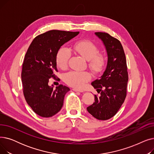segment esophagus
<instances>
[{"label":"esophagus","instance_id":"34e87169","mask_svg":"<svg viewBox=\"0 0 154 154\" xmlns=\"http://www.w3.org/2000/svg\"><path fill=\"white\" fill-rule=\"evenodd\" d=\"M73 91L75 92H83L82 90H80V89H77V88H73Z\"/></svg>","mask_w":154,"mask_h":154}]
</instances>
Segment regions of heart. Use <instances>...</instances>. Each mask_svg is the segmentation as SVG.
<instances>
[{
  "label": "heart",
  "mask_w": 154,
  "mask_h": 154,
  "mask_svg": "<svg viewBox=\"0 0 154 154\" xmlns=\"http://www.w3.org/2000/svg\"><path fill=\"white\" fill-rule=\"evenodd\" d=\"M72 50L87 60L88 67L95 73L102 72L106 66V58L104 55L98 54V47L91 41L81 40L77 42L73 45ZM70 55V52L66 47H62L59 50L56 62L60 69H66ZM91 79V74L87 71H70L64 76L65 82L69 85L77 88L83 87Z\"/></svg>",
  "instance_id": "heart-1"
}]
</instances>
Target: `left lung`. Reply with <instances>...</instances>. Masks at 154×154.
Segmentation results:
<instances>
[{
  "label": "left lung",
  "mask_w": 154,
  "mask_h": 154,
  "mask_svg": "<svg viewBox=\"0 0 154 154\" xmlns=\"http://www.w3.org/2000/svg\"><path fill=\"white\" fill-rule=\"evenodd\" d=\"M95 35L105 47L107 62L102 76L91 83L100 95H95V102L87 110L97 119L106 120L117 114L125 100L127 67L124 48L119 40L105 32H95Z\"/></svg>",
  "instance_id": "1"
}]
</instances>
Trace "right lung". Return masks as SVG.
Wrapping results in <instances>:
<instances>
[{
	"label": "right lung",
	"mask_w": 154,
	"mask_h": 154,
	"mask_svg": "<svg viewBox=\"0 0 154 154\" xmlns=\"http://www.w3.org/2000/svg\"><path fill=\"white\" fill-rule=\"evenodd\" d=\"M79 32L50 30L37 36L30 44L22 65L23 95L29 106L40 117H51L61 110L70 88L60 85L54 88L48 80L57 70L56 57L65 43Z\"/></svg>",
	"instance_id": "right-lung-1"
}]
</instances>
